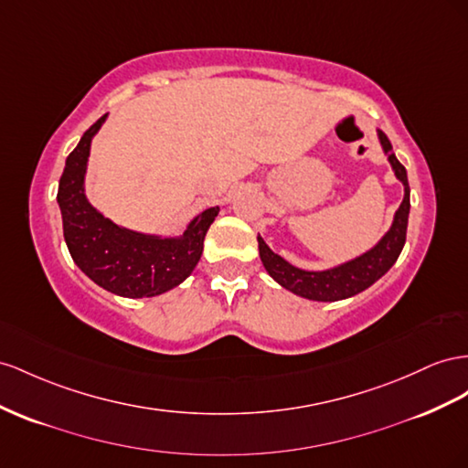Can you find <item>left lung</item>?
<instances>
[{
    "mask_svg": "<svg viewBox=\"0 0 468 468\" xmlns=\"http://www.w3.org/2000/svg\"><path fill=\"white\" fill-rule=\"evenodd\" d=\"M378 142L382 145L384 155L391 171H394L396 179L403 185V200L399 208L394 214V220L388 232L378 239V242L366 250L364 254L346 260L343 263H336L333 268L326 270H303L297 265L289 263L285 258L265 244V239L258 234V248H260V260L263 263L265 271H268L273 280L299 297H305L309 301H340L356 295L364 289H368L376 283L380 277L396 263L399 258L403 244H406V232H408V218H410V183L406 167L401 165L398 157L391 154V144L382 130H376Z\"/></svg>",
    "mask_w": 468,
    "mask_h": 468,
    "instance_id": "1",
    "label": "left lung"
}]
</instances>
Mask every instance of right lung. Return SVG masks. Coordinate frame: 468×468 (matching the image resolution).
<instances>
[{"label":"right lung","instance_id":"obj_1","mask_svg":"<svg viewBox=\"0 0 468 468\" xmlns=\"http://www.w3.org/2000/svg\"><path fill=\"white\" fill-rule=\"evenodd\" d=\"M106 120L108 113L80 137L60 176L57 203L67 248L80 271L113 295L142 299L167 293L197 268L220 207L195 214L183 234L140 232L106 218L86 197L88 157Z\"/></svg>","mask_w":468,"mask_h":468}]
</instances>
